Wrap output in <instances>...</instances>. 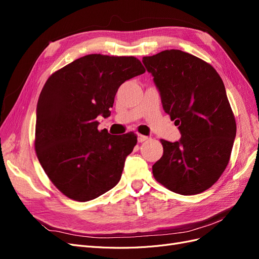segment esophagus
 <instances>
[{
  "label": "esophagus",
  "instance_id": "34e87169",
  "mask_svg": "<svg viewBox=\"0 0 259 259\" xmlns=\"http://www.w3.org/2000/svg\"><path fill=\"white\" fill-rule=\"evenodd\" d=\"M137 139H138V143H144V142H146V140H148L149 138L147 136H145V135H140L139 134Z\"/></svg>",
  "mask_w": 259,
  "mask_h": 259
}]
</instances>
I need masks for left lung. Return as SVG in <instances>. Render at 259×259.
<instances>
[{"instance_id":"left-lung-1","label":"left lung","mask_w":259,"mask_h":259,"mask_svg":"<svg viewBox=\"0 0 259 259\" xmlns=\"http://www.w3.org/2000/svg\"><path fill=\"white\" fill-rule=\"evenodd\" d=\"M160 92L164 111L182 134L161 139L154 178L170 191L191 195L213 186L228 165L237 124L222 77L207 62L179 50L143 58Z\"/></svg>"}]
</instances>
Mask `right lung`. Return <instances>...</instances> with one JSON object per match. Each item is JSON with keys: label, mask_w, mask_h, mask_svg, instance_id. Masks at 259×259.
<instances>
[{"label": "right lung", "mask_w": 259, "mask_h": 259, "mask_svg": "<svg viewBox=\"0 0 259 259\" xmlns=\"http://www.w3.org/2000/svg\"><path fill=\"white\" fill-rule=\"evenodd\" d=\"M146 71L133 56L91 54L53 73L36 106L34 147L46 175L66 197L86 202L120 182L134 133L98 131L120 86Z\"/></svg>", "instance_id": "add662e5"}]
</instances>
